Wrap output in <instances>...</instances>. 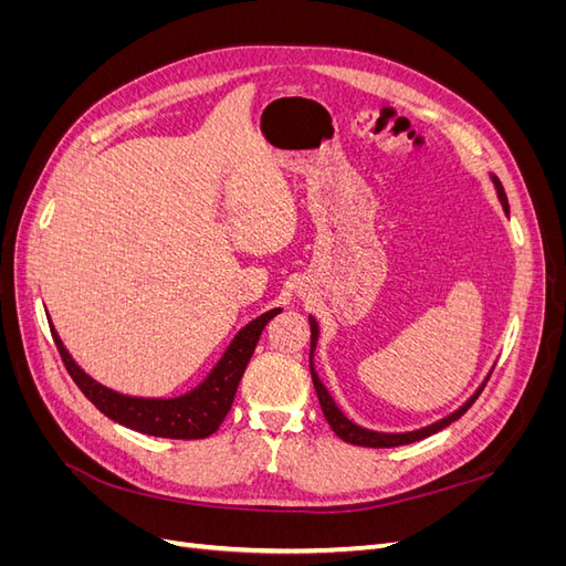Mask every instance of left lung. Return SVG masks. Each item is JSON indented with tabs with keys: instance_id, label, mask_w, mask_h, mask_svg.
Instances as JSON below:
<instances>
[{
	"instance_id": "obj_1",
	"label": "left lung",
	"mask_w": 566,
	"mask_h": 566,
	"mask_svg": "<svg viewBox=\"0 0 566 566\" xmlns=\"http://www.w3.org/2000/svg\"><path fill=\"white\" fill-rule=\"evenodd\" d=\"M491 179H493V186H495V193H499V200H501V205H503V210H505V214H510V205H507V196H505V191H503V184L499 181V177H493L491 175ZM310 325H312V352H310V368H312V380H314V389H316V394H318V403H321V410H323V416H325V420H328V424L333 427V432L342 439V441H347V443H354V447H368V449H391V447H403V443H413V441H420V439H424V437H432V434H437L439 430H443V427H449L451 422H455L462 413H465V410L476 401V397L479 394H482V389H484V385H486V380L491 378V375H486V380L482 382V387H479L472 397L462 403L458 410H453L451 416H447V418H441V420H437V422H432V424H427V427H422V430H413V432H399V434H387V432H373V430H366V427H361V424H356V422H352L345 413H342V410L337 408V403L333 401V397L328 394V389L323 387V382L318 380V375H316V368H314V352H316V342H318V323H316V318L314 316H310Z\"/></svg>"
}]
</instances>
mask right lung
I'll return each mask as SVG.
<instances>
[{"instance_id": "1", "label": "right lung", "mask_w": 566, "mask_h": 566, "mask_svg": "<svg viewBox=\"0 0 566 566\" xmlns=\"http://www.w3.org/2000/svg\"><path fill=\"white\" fill-rule=\"evenodd\" d=\"M281 314V310H271L262 316L250 321L245 328L238 331L231 339L224 356L219 358L217 366L210 370L196 389L181 394L175 399H144V397H127L115 389H108L94 378H90L67 354L54 325L49 323L51 335L59 347L65 370L80 387V391L87 397L101 413L106 418L129 427L134 432L150 434V437H165V439H205L219 430L224 422L227 413L231 410L238 382H241L243 373L248 368L250 356L260 342L264 325Z\"/></svg>"}]
</instances>
